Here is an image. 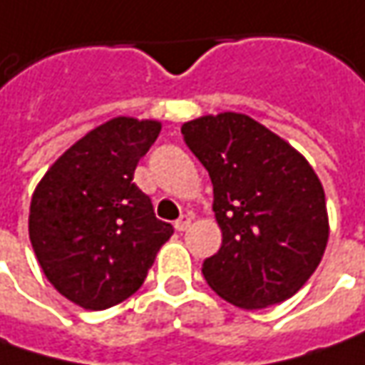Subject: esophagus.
I'll return each mask as SVG.
<instances>
[{
	"mask_svg": "<svg viewBox=\"0 0 365 365\" xmlns=\"http://www.w3.org/2000/svg\"><path fill=\"white\" fill-rule=\"evenodd\" d=\"M175 227H176V232H185V230H189V227H190V217H189V215H180V217L176 219Z\"/></svg>",
	"mask_w": 365,
	"mask_h": 365,
	"instance_id": "34e87169",
	"label": "esophagus"
}]
</instances>
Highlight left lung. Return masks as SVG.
<instances>
[{
	"label": "left lung",
	"instance_id": "1",
	"mask_svg": "<svg viewBox=\"0 0 365 365\" xmlns=\"http://www.w3.org/2000/svg\"><path fill=\"white\" fill-rule=\"evenodd\" d=\"M182 140L213 182L223 242L203 262L207 284L242 309L290 299L323 258L329 223L311 164L244 113L187 121Z\"/></svg>",
	"mask_w": 365,
	"mask_h": 365
}]
</instances>
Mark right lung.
I'll list each match as a JSON object with an SVG mask.
<instances>
[{"instance_id": "right-lung-1", "label": "right lung", "mask_w": 365, "mask_h": 365, "mask_svg": "<svg viewBox=\"0 0 365 365\" xmlns=\"http://www.w3.org/2000/svg\"><path fill=\"white\" fill-rule=\"evenodd\" d=\"M158 133V121L113 118L68 148L36 187V258L50 284L83 309L103 311L132 297L175 232L133 185Z\"/></svg>"}]
</instances>
